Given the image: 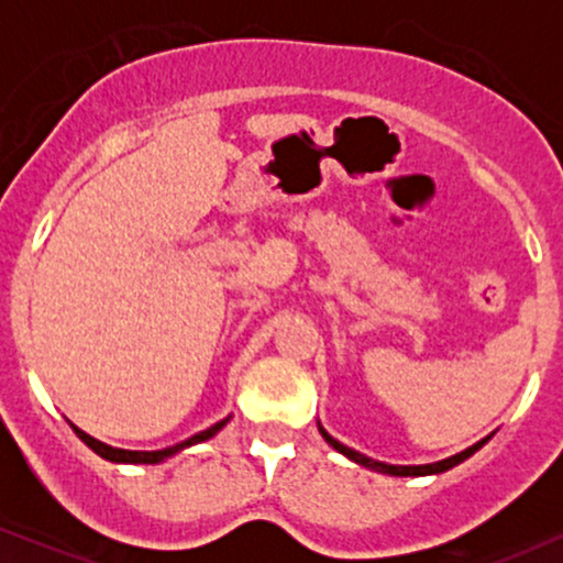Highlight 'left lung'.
Here are the masks:
<instances>
[{"mask_svg":"<svg viewBox=\"0 0 563 563\" xmlns=\"http://www.w3.org/2000/svg\"><path fill=\"white\" fill-rule=\"evenodd\" d=\"M318 430H320L322 438H325V441H328L330 445H333V449H335L338 453H343V456H349L351 461H356V464H361V466H366V468H374V472H382V474H391V476H426V474H441V472H449V468L459 466L461 461H466L468 456H474V453L479 451L482 445L489 441V438H484V441L474 443L472 449L461 451V453H456V456H451V459L435 461V464H422V466H395V464H382V461H374V459H368V456H364V453L353 451V449H349V445H343L341 441H335V438L330 435L328 430L320 426V422H318Z\"/></svg>","mask_w":563,"mask_h":563,"instance_id":"1","label":"left lung"}]
</instances>
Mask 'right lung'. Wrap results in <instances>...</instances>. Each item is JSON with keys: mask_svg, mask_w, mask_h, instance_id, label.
I'll list each match as a JSON object with an SVG mask.
<instances>
[{"mask_svg": "<svg viewBox=\"0 0 563 563\" xmlns=\"http://www.w3.org/2000/svg\"><path fill=\"white\" fill-rule=\"evenodd\" d=\"M228 420H230V418L214 422L212 428L202 430V433L191 435V438H187V441H181V443H176V445H168V449H161V451H125V449H112V445H107V443H102V441H97V438H91L89 433H84V430L76 428L74 422H71V428H74V433L79 435L81 441L87 443L89 449L97 453V456H102V459H107V461H114V464H158V461H166L168 456H174V453H179V451H184V449H189V445H197V443L207 441V438H212L214 433H220V430L225 428Z\"/></svg>", "mask_w": 563, "mask_h": 563, "instance_id": "1", "label": "right lung"}]
</instances>
